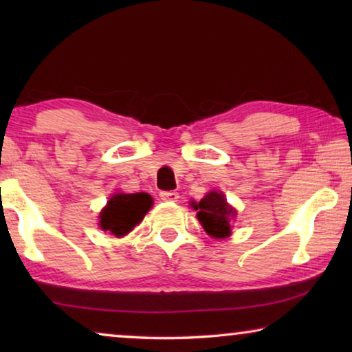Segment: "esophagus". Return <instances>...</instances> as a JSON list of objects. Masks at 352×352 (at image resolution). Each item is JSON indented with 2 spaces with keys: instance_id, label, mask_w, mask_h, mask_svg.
I'll list each match as a JSON object with an SVG mask.
<instances>
[{
  "instance_id": "34e87169",
  "label": "esophagus",
  "mask_w": 352,
  "mask_h": 352,
  "mask_svg": "<svg viewBox=\"0 0 352 352\" xmlns=\"http://www.w3.org/2000/svg\"><path fill=\"white\" fill-rule=\"evenodd\" d=\"M160 199L165 201H177V199H179V194H177V192H173V190H165V192H160Z\"/></svg>"
}]
</instances>
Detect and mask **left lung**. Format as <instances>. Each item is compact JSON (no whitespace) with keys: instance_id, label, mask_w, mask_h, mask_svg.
Here are the masks:
<instances>
[{"instance_id":"8db88e82","label":"left lung","mask_w":352,"mask_h":352,"mask_svg":"<svg viewBox=\"0 0 352 352\" xmlns=\"http://www.w3.org/2000/svg\"><path fill=\"white\" fill-rule=\"evenodd\" d=\"M194 210L199 211L197 218L204 226L205 232L214 239H226L230 235V216H235V210L228 205L221 192H210L199 204L192 201Z\"/></svg>"}]
</instances>
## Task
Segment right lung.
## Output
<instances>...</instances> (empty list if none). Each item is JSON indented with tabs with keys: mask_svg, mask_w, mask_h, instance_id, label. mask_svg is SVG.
Wrapping results in <instances>:
<instances>
[{
	"mask_svg": "<svg viewBox=\"0 0 352 352\" xmlns=\"http://www.w3.org/2000/svg\"><path fill=\"white\" fill-rule=\"evenodd\" d=\"M152 206V197L144 192L138 194H115L99 214V226L117 237L126 235L142 221Z\"/></svg>",
	"mask_w": 352,
	"mask_h": 352,
	"instance_id": "add662e5",
	"label": "right lung"
}]
</instances>
